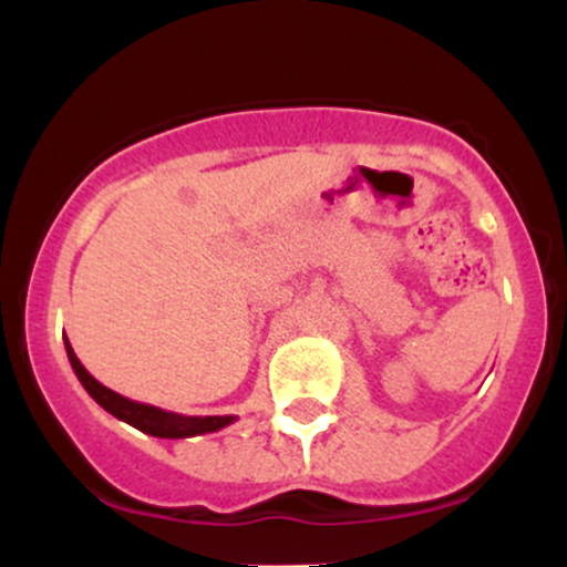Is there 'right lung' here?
Segmentation results:
<instances>
[{
	"label": "right lung",
	"instance_id": "right-lung-1",
	"mask_svg": "<svg viewBox=\"0 0 567 567\" xmlns=\"http://www.w3.org/2000/svg\"><path fill=\"white\" fill-rule=\"evenodd\" d=\"M63 343H66L71 368H74L76 379H80L82 386L87 389V394L93 396L106 413H112L114 419L135 426L143 434H152V437H165V440H184V437H197V434L218 432V429L229 426L237 421V415H181V413H173V410H162V408L146 405V402L127 400V396L116 394L109 386H103L101 381H95L93 375L84 370L80 357L74 354V349H71L66 336H63Z\"/></svg>",
	"mask_w": 567,
	"mask_h": 567
}]
</instances>
